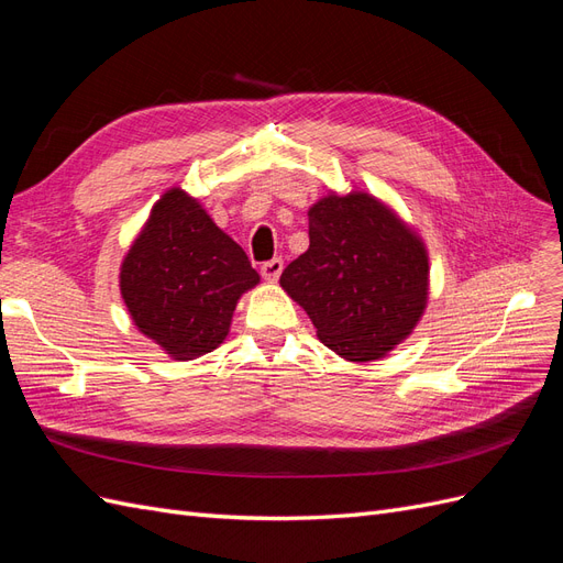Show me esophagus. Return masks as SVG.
<instances>
[{"label": "esophagus", "mask_w": 563, "mask_h": 563, "mask_svg": "<svg viewBox=\"0 0 563 563\" xmlns=\"http://www.w3.org/2000/svg\"><path fill=\"white\" fill-rule=\"evenodd\" d=\"M282 269H284V261L282 258H272V261L261 265V275L267 282H277L279 275H282Z\"/></svg>", "instance_id": "obj_1"}]
</instances>
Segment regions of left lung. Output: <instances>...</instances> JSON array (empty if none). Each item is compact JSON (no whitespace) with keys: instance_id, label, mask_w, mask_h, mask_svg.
<instances>
[{"instance_id":"left-lung-1","label":"left lung","mask_w":563,"mask_h":563,"mask_svg":"<svg viewBox=\"0 0 563 563\" xmlns=\"http://www.w3.org/2000/svg\"><path fill=\"white\" fill-rule=\"evenodd\" d=\"M308 218L310 249L282 272V288L329 350L356 364L383 360L428 308V249L387 203L362 190L329 192Z\"/></svg>"}]
</instances>
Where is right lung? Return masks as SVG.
Segmentation results:
<instances>
[{
    "mask_svg": "<svg viewBox=\"0 0 563 563\" xmlns=\"http://www.w3.org/2000/svg\"><path fill=\"white\" fill-rule=\"evenodd\" d=\"M258 282L244 249L180 187L157 199L119 269L135 329L178 362L223 343L236 302Z\"/></svg>",
    "mask_w": 563,
    "mask_h": 563,
    "instance_id": "add662e5",
    "label": "right lung"
}]
</instances>
